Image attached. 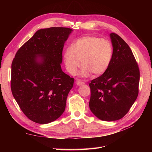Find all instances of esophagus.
Returning a JSON list of instances; mask_svg holds the SVG:
<instances>
[{
    "instance_id": "34e87169",
    "label": "esophagus",
    "mask_w": 152,
    "mask_h": 152,
    "mask_svg": "<svg viewBox=\"0 0 152 152\" xmlns=\"http://www.w3.org/2000/svg\"><path fill=\"white\" fill-rule=\"evenodd\" d=\"M75 83H76V85H77V86H81V85H83V84H84V82L81 81L80 80H77L76 81Z\"/></svg>"
}]
</instances>
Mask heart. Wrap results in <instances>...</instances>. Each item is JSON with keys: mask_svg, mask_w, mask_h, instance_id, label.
Returning <instances> with one entry per match:
<instances>
[{"mask_svg": "<svg viewBox=\"0 0 152 152\" xmlns=\"http://www.w3.org/2000/svg\"><path fill=\"white\" fill-rule=\"evenodd\" d=\"M113 56V45L109 40L87 35L77 39L72 46L67 47L63 58L70 74H75L81 63L79 75L87 77L91 73L94 77L102 75L109 68Z\"/></svg>", "mask_w": 152, "mask_h": 152, "instance_id": "obj_1", "label": "heart"}]
</instances>
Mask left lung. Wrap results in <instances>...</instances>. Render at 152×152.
<instances>
[{
  "label": "left lung",
  "instance_id": "8db88e82",
  "mask_svg": "<svg viewBox=\"0 0 152 152\" xmlns=\"http://www.w3.org/2000/svg\"><path fill=\"white\" fill-rule=\"evenodd\" d=\"M113 48L111 64L103 75L89 84V108L102 121H114L129 112L138 95L140 70L127 44L115 33L110 34Z\"/></svg>",
  "mask_w": 152,
  "mask_h": 152
}]
</instances>
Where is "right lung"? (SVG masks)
I'll return each mask as SVG.
<instances>
[{
    "mask_svg": "<svg viewBox=\"0 0 152 152\" xmlns=\"http://www.w3.org/2000/svg\"><path fill=\"white\" fill-rule=\"evenodd\" d=\"M73 30L40 29L18 50L11 65V87L20 108L30 120L45 124L65 110L74 79L62 71V52Z\"/></svg>",
    "mask_w": 152,
    "mask_h": 152,
    "instance_id": "add662e5",
    "label": "right lung"
}]
</instances>
